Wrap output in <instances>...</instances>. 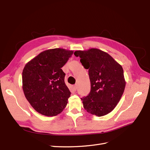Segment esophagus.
Wrapping results in <instances>:
<instances>
[{"label": "esophagus", "instance_id": "34e87169", "mask_svg": "<svg viewBox=\"0 0 150 150\" xmlns=\"http://www.w3.org/2000/svg\"><path fill=\"white\" fill-rule=\"evenodd\" d=\"M73 88H74V89L75 91L77 89V84H76L73 86Z\"/></svg>", "mask_w": 150, "mask_h": 150}]
</instances>
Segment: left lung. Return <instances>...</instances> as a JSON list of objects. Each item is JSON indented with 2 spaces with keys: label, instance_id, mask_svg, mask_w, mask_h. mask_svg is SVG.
Here are the masks:
<instances>
[{
  "label": "left lung",
  "instance_id": "1",
  "mask_svg": "<svg viewBox=\"0 0 150 150\" xmlns=\"http://www.w3.org/2000/svg\"><path fill=\"white\" fill-rule=\"evenodd\" d=\"M85 69H88L91 91L81 98L85 110L90 114L103 116L111 112L124 93L126 81L122 66L110 54L91 48L76 51Z\"/></svg>",
  "mask_w": 150,
  "mask_h": 150
}]
</instances>
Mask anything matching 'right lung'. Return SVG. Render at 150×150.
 I'll use <instances>...</instances> for the list:
<instances>
[{"label":"right lung","instance_id":"right-lung-1","mask_svg":"<svg viewBox=\"0 0 150 150\" xmlns=\"http://www.w3.org/2000/svg\"><path fill=\"white\" fill-rule=\"evenodd\" d=\"M73 52L62 48L46 50L25 64L22 89L27 100L40 114L56 116L66 108L71 92L61 67Z\"/></svg>","mask_w":150,"mask_h":150}]
</instances>
